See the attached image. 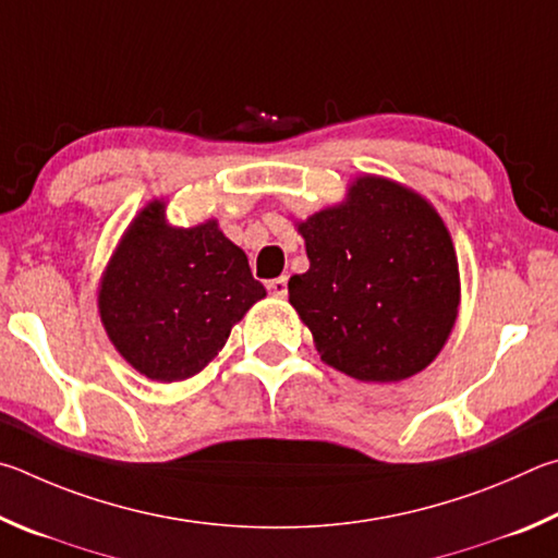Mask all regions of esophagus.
<instances>
[{"mask_svg":"<svg viewBox=\"0 0 558 558\" xmlns=\"http://www.w3.org/2000/svg\"><path fill=\"white\" fill-rule=\"evenodd\" d=\"M287 277H277V279H271L269 284H267V289H269V294L271 296H277V299H284L287 294H289V289H287Z\"/></svg>","mask_w":558,"mask_h":558,"instance_id":"34e87169","label":"esophagus"}]
</instances>
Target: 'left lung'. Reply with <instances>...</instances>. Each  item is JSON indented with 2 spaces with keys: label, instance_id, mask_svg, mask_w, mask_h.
<instances>
[{
  "label": "left lung",
  "instance_id": "1",
  "mask_svg": "<svg viewBox=\"0 0 558 558\" xmlns=\"http://www.w3.org/2000/svg\"><path fill=\"white\" fill-rule=\"evenodd\" d=\"M311 267L289 279V301L320 357L363 383H399L441 353L461 281L444 220L422 195L377 175L348 203L299 225Z\"/></svg>",
  "mask_w": 558,
  "mask_h": 558
}]
</instances>
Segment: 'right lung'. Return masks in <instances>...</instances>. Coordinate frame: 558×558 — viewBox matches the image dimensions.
<instances>
[{"instance_id": "1", "label": "right lung", "mask_w": 558, "mask_h": 558, "mask_svg": "<svg viewBox=\"0 0 558 558\" xmlns=\"http://www.w3.org/2000/svg\"><path fill=\"white\" fill-rule=\"evenodd\" d=\"M264 296L247 254L218 222L175 230L163 222V205L151 203L105 271L100 316L126 363L156 383H175L201 373Z\"/></svg>"}]
</instances>
